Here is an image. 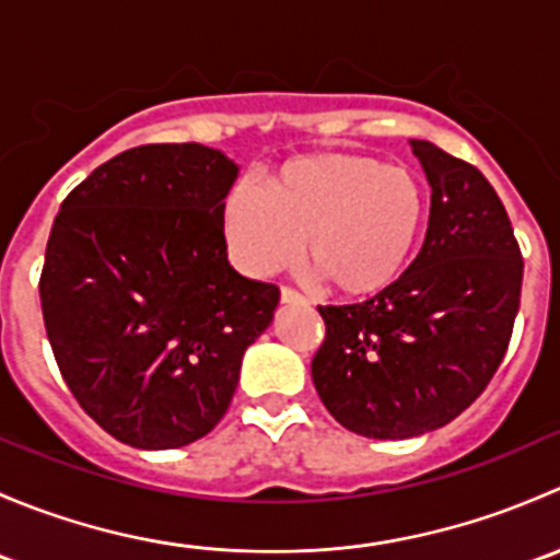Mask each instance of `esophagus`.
<instances>
[{
    "label": "esophagus",
    "mask_w": 560,
    "mask_h": 560,
    "mask_svg": "<svg viewBox=\"0 0 560 560\" xmlns=\"http://www.w3.org/2000/svg\"><path fill=\"white\" fill-rule=\"evenodd\" d=\"M281 303H284V306H303V303L308 301L301 295V292L290 290V287H281Z\"/></svg>",
    "instance_id": "obj_1"
}]
</instances>
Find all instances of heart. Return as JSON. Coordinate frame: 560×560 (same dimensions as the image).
Here are the masks:
<instances>
[{"instance_id": "heart-1", "label": "heart", "mask_w": 560, "mask_h": 560, "mask_svg": "<svg viewBox=\"0 0 560 560\" xmlns=\"http://www.w3.org/2000/svg\"><path fill=\"white\" fill-rule=\"evenodd\" d=\"M425 224V189L406 167L374 156L316 154L290 162L268 189L238 184L222 206L235 262L248 276L276 273L298 259L327 290L365 298L387 290L415 254Z\"/></svg>"}]
</instances>
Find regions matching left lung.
Wrapping results in <instances>:
<instances>
[{"mask_svg": "<svg viewBox=\"0 0 560 560\" xmlns=\"http://www.w3.org/2000/svg\"><path fill=\"white\" fill-rule=\"evenodd\" d=\"M409 143L431 184L425 244L371 301L319 306L312 360L325 409L369 439L453 422L493 380L521 308V246L493 186L439 145Z\"/></svg>", "mask_w": 560, "mask_h": 560, "instance_id": "1", "label": "left lung"}]
</instances>
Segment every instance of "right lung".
Here are the masks:
<instances>
[{
	"label": "right lung",
	"mask_w": 560,
	"mask_h": 560,
	"mask_svg": "<svg viewBox=\"0 0 560 560\" xmlns=\"http://www.w3.org/2000/svg\"><path fill=\"white\" fill-rule=\"evenodd\" d=\"M238 165L200 143L113 156L65 197L39 276L45 330L78 404L138 450L217 428L279 287L228 259L222 206Z\"/></svg>",
	"instance_id": "obj_1"
}]
</instances>
